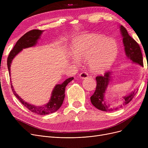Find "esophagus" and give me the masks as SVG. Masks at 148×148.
<instances>
[{
    "label": "esophagus",
    "instance_id": "34e87169",
    "mask_svg": "<svg viewBox=\"0 0 148 148\" xmlns=\"http://www.w3.org/2000/svg\"><path fill=\"white\" fill-rule=\"evenodd\" d=\"M88 77V73H86V72H83V73H81L80 74H79V77L81 79H86L87 78V77Z\"/></svg>",
    "mask_w": 148,
    "mask_h": 148
}]
</instances>
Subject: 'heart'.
I'll list each match as a JSON object with an SVG mask.
<instances>
[{"label": "heart", "instance_id": "b5f03b06", "mask_svg": "<svg viewBox=\"0 0 148 148\" xmlns=\"http://www.w3.org/2000/svg\"><path fill=\"white\" fill-rule=\"evenodd\" d=\"M74 62L87 60L90 71L95 73L106 71L114 62L118 54V45L113 39L100 34L81 35L73 41Z\"/></svg>", "mask_w": 148, "mask_h": 148}]
</instances>
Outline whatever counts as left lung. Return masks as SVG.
Here are the masks:
<instances>
[{
  "instance_id": "8db88e82",
  "label": "left lung",
  "mask_w": 148,
  "mask_h": 148,
  "mask_svg": "<svg viewBox=\"0 0 148 148\" xmlns=\"http://www.w3.org/2000/svg\"><path fill=\"white\" fill-rule=\"evenodd\" d=\"M119 28L121 34L123 38L122 41L126 56L133 63L143 66L142 53L138 44L128 35L127 29L123 26H120ZM111 75V73L107 72L104 76H98L96 77V90L94 94L90 97V101L92 105L98 109L104 112L115 111L122 108L133 99L137 92V89L132 91L127 95L122 97V99L117 105L110 106L109 104L107 103L105 95L107 88L112 82V77Z\"/></svg>"
}]
</instances>
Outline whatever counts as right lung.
I'll return each mask as SVG.
<instances>
[{
    "mask_svg": "<svg viewBox=\"0 0 148 148\" xmlns=\"http://www.w3.org/2000/svg\"><path fill=\"white\" fill-rule=\"evenodd\" d=\"M44 32V30L34 29L30 30L29 32L25 34L23 36H21L18 41L15 44L13 49L10 51V53L8 58L7 65L8 69L10 75L11 76V64L12 61L15 56L21 52L23 49H27L29 47H32L36 45L38 43V40L41 38V36ZM74 79L73 77L68 78L65 80L62 84H56L54 87L49 101L43 105L37 106L33 104H29L23 100L16 92L14 90L12 84L11 83V88L14 95L16 97L23 105L25 106L27 108L32 112L35 113L44 115L56 112L59 108L61 107L62 103L65 98V90L67 84Z\"/></svg>",
    "mask_w": 148,
    "mask_h": 148,
    "instance_id": "add662e5",
    "label": "right lung"
}]
</instances>
